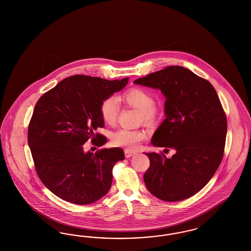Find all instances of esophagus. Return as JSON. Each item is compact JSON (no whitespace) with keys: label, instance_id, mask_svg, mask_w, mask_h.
<instances>
[{"label":"esophagus","instance_id":"1","mask_svg":"<svg viewBox=\"0 0 251 251\" xmlns=\"http://www.w3.org/2000/svg\"><path fill=\"white\" fill-rule=\"evenodd\" d=\"M125 156L127 157V158H129L130 156H132V155H134L136 152H134V151H131V150H129V149H126L125 151Z\"/></svg>","mask_w":251,"mask_h":251}]
</instances>
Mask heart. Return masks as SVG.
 <instances>
[{"instance_id":"obj_1","label":"heart","mask_w":251,"mask_h":251,"mask_svg":"<svg viewBox=\"0 0 251 251\" xmlns=\"http://www.w3.org/2000/svg\"><path fill=\"white\" fill-rule=\"evenodd\" d=\"M122 99L127 105L141 111V121L146 124H153L159 118V109L155 106V100L152 94L144 88H130L122 95ZM120 112V102L115 96H109L102 101L100 105V115L106 124L114 125ZM145 138L146 133L143 130L121 129L112 134L111 142L116 146L136 149Z\"/></svg>"}]
</instances>
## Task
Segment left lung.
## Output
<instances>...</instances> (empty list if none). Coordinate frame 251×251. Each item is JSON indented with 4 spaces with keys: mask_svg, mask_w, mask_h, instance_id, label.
I'll use <instances>...</instances> for the list:
<instances>
[{
    "mask_svg": "<svg viewBox=\"0 0 251 251\" xmlns=\"http://www.w3.org/2000/svg\"><path fill=\"white\" fill-rule=\"evenodd\" d=\"M135 84L160 89L167 119L152 144L176 153L146 152L150 167L144 175L153 196L178 201L195 195L213 177L225 152L226 115L212 84L181 66H167L139 78Z\"/></svg>",
    "mask_w": 251,
    "mask_h": 251,
    "instance_id": "left-lung-1",
    "label": "left lung"
}]
</instances>
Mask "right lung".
<instances>
[{"mask_svg":"<svg viewBox=\"0 0 251 251\" xmlns=\"http://www.w3.org/2000/svg\"><path fill=\"white\" fill-rule=\"evenodd\" d=\"M129 78L108 81L92 76H70L38 99L28 124L27 141L40 180L56 196L71 203L90 204L106 195L112 170L125 158L121 148L84 152V143L102 146L104 127L100 105L120 91Z\"/></svg>","mask_w":251,"mask_h":251,"instance_id":"obj_1","label":"right lung"}]
</instances>
